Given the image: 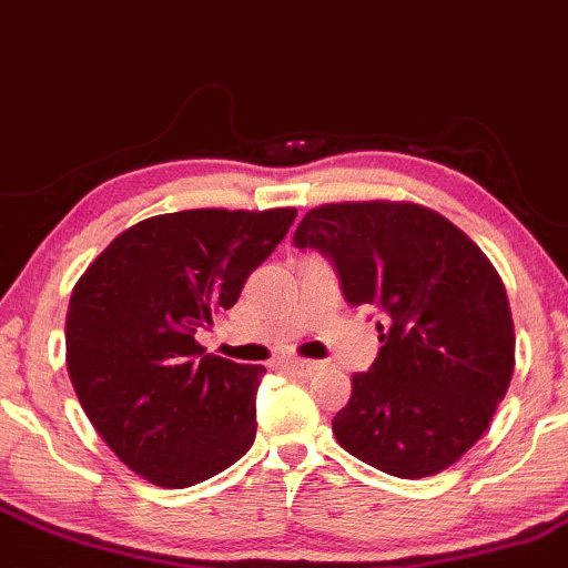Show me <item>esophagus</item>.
I'll return each instance as SVG.
<instances>
[{"label": "esophagus", "mask_w": 568, "mask_h": 568, "mask_svg": "<svg viewBox=\"0 0 568 568\" xmlns=\"http://www.w3.org/2000/svg\"><path fill=\"white\" fill-rule=\"evenodd\" d=\"M285 367H288V371L296 373V375H312L320 365H317V362H312V359H285Z\"/></svg>", "instance_id": "1"}]
</instances>
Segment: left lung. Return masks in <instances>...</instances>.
Listing matches in <instances>:
<instances>
[{
  "instance_id": "8db88e82",
  "label": "left lung",
  "mask_w": 568,
  "mask_h": 568,
  "mask_svg": "<svg viewBox=\"0 0 568 568\" xmlns=\"http://www.w3.org/2000/svg\"><path fill=\"white\" fill-rule=\"evenodd\" d=\"M293 243L333 258L352 306L384 312L378 359L333 418L367 466L423 479L481 439L508 392L516 331L497 270L460 227L409 201L306 211Z\"/></svg>"
}]
</instances>
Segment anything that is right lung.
Instances as JSON below:
<instances>
[{"label": "right lung", "instance_id": "add662e5", "mask_svg": "<svg viewBox=\"0 0 568 568\" xmlns=\"http://www.w3.org/2000/svg\"><path fill=\"white\" fill-rule=\"evenodd\" d=\"M296 209H190L142 219L87 266L65 314V365L89 423L155 487L182 489L256 439L262 365L206 354L197 327L241 298Z\"/></svg>", "mask_w": 568, "mask_h": 568}]
</instances>
